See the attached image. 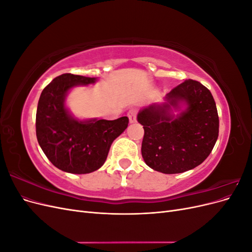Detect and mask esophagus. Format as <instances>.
<instances>
[{"instance_id":"obj_1","label":"esophagus","mask_w":252,"mask_h":252,"mask_svg":"<svg viewBox=\"0 0 252 252\" xmlns=\"http://www.w3.org/2000/svg\"><path fill=\"white\" fill-rule=\"evenodd\" d=\"M127 116L129 118V123H131V124L135 123V122H136V109L131 108L130 110L128 111Z\"/></svg>"}]
</instances>
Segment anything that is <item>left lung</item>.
<instances>
[{
  "instance_id": "obj_1",
  "label": "left lung",
  "mask_w": 252,
  "mask_h": 252,
  "mask_svg": "<svg viewBox=\"0 0 252 252\" xmlns=\"http://www.w3.org/2000/svg\"><path fill=\"white\" fill-rule=\"evenodd\" d=\"M136 120L144 128V162L166 174L202 164L219 136L216 102L210 91L193 80L173 88L162 103L142 108Z\"/></svg>"
}]
</instances>
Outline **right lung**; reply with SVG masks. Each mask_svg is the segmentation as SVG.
I'll return each instance as SVG.
<instances>
[{
    "label": "right lung",
    "instance_id": "1",
    "mask_svg": "<svg viewBox=\"0 0 252 252\" xmlns=\"http://www.w3.org/2000/svg\"><path fill=\"white\" fill-rule=\"evenodd\" d=\"M98 78L64 73L42 91L37 103L36 139L45 156L60 170L85 174L100 169L112 142L125 131L128 118L79 119L66 104L78 86L94 85Z\"/></svg>",
    "mask_w": 252,
    "mask_h": 252
}]
</instances>
